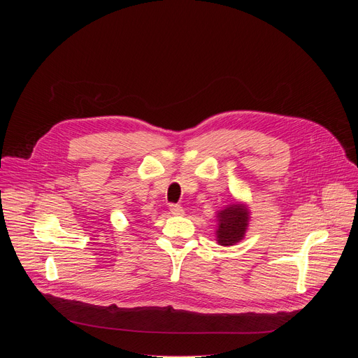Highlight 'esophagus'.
I'll list each match as a JSON object with an SVG mask.
<instances>
[{"instance_id":"34e87169","label":"esophagus","mask_w":358,"mask_h":358,"mask_svg":"<svg viewBox=\"0 0 358 358\" xmlns=\"http://www.w3.org/2000/svg\"><path fill=\"white\" fill-rule=\"evenodd\" d=\"M169 212H171L174 216L184 215V209L181 208L180 204H171V206H169Z\"/></svg>"}]
</instances>
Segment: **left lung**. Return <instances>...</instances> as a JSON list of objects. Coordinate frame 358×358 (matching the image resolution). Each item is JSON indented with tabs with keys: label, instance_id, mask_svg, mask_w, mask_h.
<instances>
[{
	"label": "left lung",
	"instance_id": "1",
	"mask_svg": "<svg viewBox=\"0 0 358 358\" xmlns=\"http://www.w3.org/2000/svg\"><path fill=\"white\" fill-rule=\"evenodd\" d=\"M216 241L219 245L231 247L245 236L250 222V210L247 204L234 203L217 212Z\"/></svg>",
	"mask_w": 358,
	"mask_h": 358
}]
</instances>
